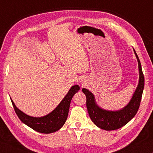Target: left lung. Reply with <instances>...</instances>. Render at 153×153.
Returning <instances> with one entry per match:
<instances>
[{
  "mask_svg": "<svg viewBox=\"0 0 153 153\" xmlns=\"http://www.w3.org/2000/svg\"><path fill=\"white\" fill-rule=\"evenodd\" d=\"M134 51L138 63L139 83L130 101L122 109L115 111L102 109L97 105L92 93L86 88L82 89V92L86 97V107L90 119L96 126L105 130H115L121 128L128 123L138 112L144 90V77L140 61L134 49Z\"/></svg>",
  "mask_w": 153,
  "mask_h": 153,
  "instance_id": "obj_1",
  "label": "left lung"
}]
</instances>
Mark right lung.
Instances as JSON below:
<instances>
[{"label":"right lung","mask_w":153,"mask_h":153,"mask_svg":"<svg viewBox=\"0 0 153 153\" xmlns=\"http://www.w3.org/2000/svg\"><path fill=\"white\" fill-rule=\"evenodd\" d=\"M79 90L78 85L72 86L57 107L51 113L41 117H33L26 115L17 108L11 98V100L15 113L23 123L40 133L51 134L58 131L65 123L71 100Z\"/></svg>","instance_id":"obj_1"}]
</instances>
